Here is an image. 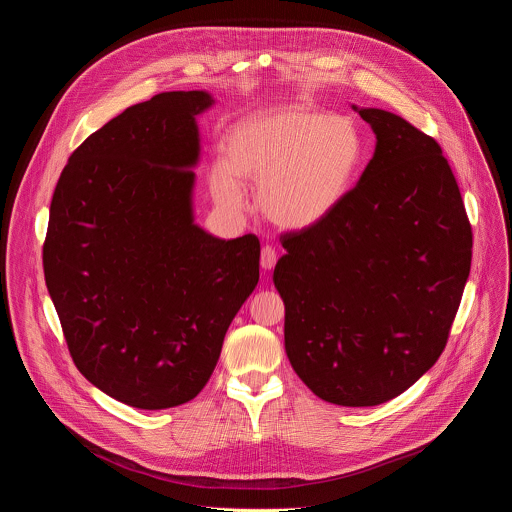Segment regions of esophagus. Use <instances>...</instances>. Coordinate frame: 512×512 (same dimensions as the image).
I'll list each match as a JSON object with an SVG mask.
<instances>
[{
    "instance_id": "esophagus-1",
    "label": "esophagus",
    "mask_w": 512,
    "mask_h": 512,
    "mask_svg": "<svg viewBox=\"0 0 512 512\" xmlns=\"http://www.w3.org/2000/svg\"><path fill=\"white\" fill-rule=\"evenodd\" d=\"M275 263H277V251H275L273 247L265 245V247L261 249V267H263L265 271H271V269L275 267Z\"/></svg>"
}]
</instances>
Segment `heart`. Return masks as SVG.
<instances>
[{
	"label": "heart",
	"mask_w": 512,
	"mask_h": 512,
	"mask_svg": "<svg viewBox=\"0 0 512 512\" xmlns=\"http://www.w3.org/2000/svg\"><path fill=\"white\" fill-rule=\"evenodd\" d=\"M227 162L208 172L214 202L227 212L245 206L241 182L257 186L269 223L308 229L328 218L350 192L362 166L356 123L302 105L257 111L227 133Z\"/></svg>",
	"instance_id": "obj_1"
}]
</instances>
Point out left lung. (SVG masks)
<instances>
[{
	"mask_svg": "<svg viewBox=\"0 0 512 512\" xmlns=\"http://www.w3.org/2000/svg\"><path fill=\"white\" fill-rule=\"evenodd\" d=\"M352 109L377 135L373 160L322 223L281 235L273 283L298 377L328 403L373 407L444 352L472 227L440 143L395 113Z\"/></svg>",
	"mask_w": 512,
	"mask_h": 512,
	"instance_id": "obj_1",
	"label": "left lung"
}]
</instances>
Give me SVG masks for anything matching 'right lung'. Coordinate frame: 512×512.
I'll return each instance as SVG.
<instances>
[{"mask_svg":"<svg viewBox=\"0 0 512 512\" xmlns=\"http://www.w3.org/2000/svg\"><path fill=\"white\" fill-rule=\"evenodd\" d=\"M206 91L160 93L89 135L64 166L42 249L81 375L137 409L194 399L259 281V239L194 223Z\"/></svg>","mask_w":512,"mask_h":512,"instance_id":"add662e5","label":"right lung"}]
</instances>
